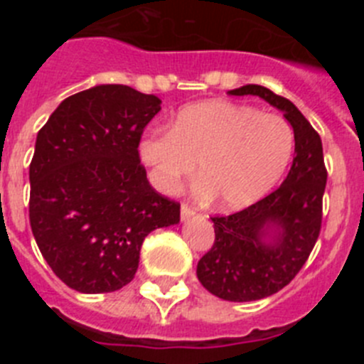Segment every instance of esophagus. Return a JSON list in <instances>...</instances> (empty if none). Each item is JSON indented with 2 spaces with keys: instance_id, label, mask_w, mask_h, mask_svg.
Wrapping results in <instances>:
<instances>
[{
  "instance_id": "1",
  "label": "esophagus",
  "mask_w": 364,
  "mask_h": 364,
  "mask_svg": "<svg viewBox=\"0 0 364 364\" xmlns=\"http://www.w3.org/2000/svg\"><path fill=\"white\" fill-rule=\"evenodd\" d=\"M193 215H197V210L189 204H182V208H180V217H182V220L193 217Z\"/></svg>"
}]
</instances>
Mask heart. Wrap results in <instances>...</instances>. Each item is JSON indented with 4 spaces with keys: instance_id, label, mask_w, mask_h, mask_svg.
I'll list each match as a JSON object with an SVG mask.
<instances>
[{
    "instance_id": "obj_1",
    "label": "heart",
    "mask_w": 364,
    "mask_h": 364,
    "mask_svg": "<svg viewBox=\"0 0 364 364\" xmlns=\"http://www.w3.org/2000/svg\"><path fill=\"white\" fill-rule=\"evenodd\" d=\"M294 153V129L275 112L208 100L184 107L169 131H153L138 142V154L153 184L175 193L195 171L198 197L240 210L262 198L284 175Z\"/></svg>"
}]
</instances>
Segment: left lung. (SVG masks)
Returning a JSON list of instances; mask_svg holds the SVG:
<instances>
[{
  "instance_id": "8db88e82",
  "label": "left lung",
  "mask_w": 364,
  "mask_h": 364,
  "mask_svg": "<svg viewBox=\"0 0 364 364\" xmlns=\"http://www.w3.org/2000/svg\"><path fill=\"white\" fill-rule=\"evenodd\" d=\"M231 96H260L294 127L295 156L281 186L237 213L211 217L215 242L198 260L197 277L224 301H259L277 294L301 272L319 239L326 167L319 133L284 96L244 85Z\"/></svg>"
}]
</instances>
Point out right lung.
<instances>
[{
  "instance_id": "add662e5",
  "label": "right lung",
  "mask_w": 364,
  "mask_h": 364,
  "mask_svg": "<svg viewBox=\"0 0 364 364\" xmlns=\"http://www.w3.org/2000/svg\"><path fill=\"white\" fill-rule=\"evenodd\" d=\"M160 98L96 85L58 105L38 133L28 218L41 255L82 294L133 281L144 239L180 222V204L151 188L138 142Z\"/></svg>"
}]
</instances>
